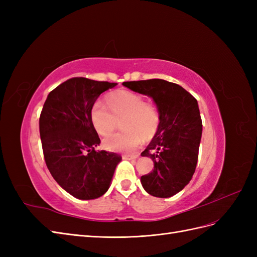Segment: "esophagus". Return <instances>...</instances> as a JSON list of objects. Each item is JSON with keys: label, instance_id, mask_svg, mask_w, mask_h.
<instances>
[{"label": "esophagus", "instance_id": "esophagus-1", "mask_svg": "<svg viewBox=\"0 0 257 257\" xmlns=\"http://www.w3.org/2000/svg\"><path fill=\"white\" fill-rule=\"evenodd\" d=\"M139 157L138 154H130V155H123V159L125 160H136Z\"/></svg>", "mask_w": 257, "mask_h": 257}]
</instances>
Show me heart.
<instances>
[{
  "label": "heart",
  "instance_id": "obj_1",
  "mask_svg": "<svg viewBox=\"0 0 257 257\" xmlns=\"http://www.w3.org/2000/svg\"><path fill=\"white\" fill-rule=\"evenodd\" d=\"M107 105L95 102L90 111L92 125L100 136L112 133L118 120L124 130L106 137L105 149L113 152H132L142 144L143 139H151L158 133L161 114L158 107L146 103L143 95L131 91H116L107 96Z\"/></svg>",
  "mask_w": 257,
  "mask_h": 257
}]
</instances>
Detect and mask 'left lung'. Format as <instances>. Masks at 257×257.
<instances>
[{
	"label": "left lung",
	"mask_w": 257,
	"mask_h": 257,
	"mask_svg": "<svg viewBox=\"0 0 257 257\" xmlns=\"http://www.w3.org/2000/svg\"><path fill=\"white\" fill-rule=\"evenodd\" d=\"M123 85L151 97L160 111L158 133L142 152L152 159L154 168L141 181L150 195L172 197L195 173L203 132L197 100L181 85L163 79L126 81Z\"/></svg>",
	"instance_id": "obj_1"
}]
</instances>
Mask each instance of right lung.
I'll return each instance as SVG.
<instances>
[{
	"label": "right lung",
	"mask_w": 257,
	"mask_h": 257,
	"mask_svg": "<svg viewBox=\"0 0 257 257\" xmlns=\"http://www.w3.org/2000/svg\"><path fill=\"white\" fill-rule=\"evenodd\" d=\"M115 85L75 77L49 93L41 112L46 165L61 188L78 199L104 195L122 160L116 153L95 150L100 141L90 119L97 97Z\"/></svg>",
	"instance_id": "1"
}]
</instances>
